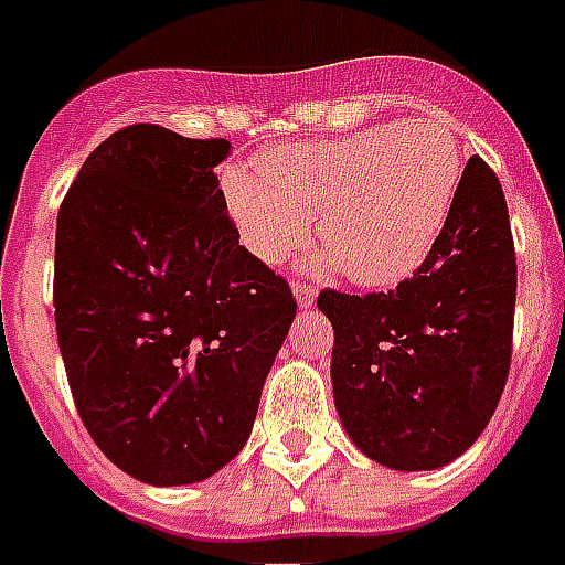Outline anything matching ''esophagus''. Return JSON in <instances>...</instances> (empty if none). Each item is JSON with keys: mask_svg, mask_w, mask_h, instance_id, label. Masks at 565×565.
<instances>
[{"mask_svg": "<svg viewBox=\"0 0 565 565\" xmlns=\"http://www.w3.org/2000/svg\"><path fill=\"white\" fill-rule=\"evenodd\" d=\"M318 288L312 282H295V300H298L300 309L312 307V300H316Z\"/></svg>", "mask_w": 565, "mask_h": 565, "instance_id": "esophagus-1", "label": "esophagus"}]
</instances>
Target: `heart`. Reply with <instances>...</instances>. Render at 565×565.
I'll return each mask as SVG.
<instances>
[{
    "label": "heart",
    "instance_id": "b5f03b06",
    "mask_svg": "<svg viewBox=\"0 0 565 565\" xmlns=\"http://www.w3.org/2000/svg\"><path fill=\"white\" fill-rule=\"evenodd\" d=\"M258 169L220 172V196L249 253L277 265L307 244L318 214L324 247L372 288L396 286L423 265L461 181L459 146L435 121L288 142L258 157Z\"/></svg>",
    "mask_w": 565,
    "mask_h": 565
}]
</instances>
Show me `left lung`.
I'll return each instance as SVG.
<instances>
[{
  "label": "left lung",
  "instance_id": "obj_1",
  "mask_svg": "<svg viewBox=\"0 0 565 565\" xmlns=\"http://www.w3.org/2000/svg\"><path fill=\"white\" fill-rule=\"evenodd\" d=\"M515 244L494 169L470 157L435 247L390 291L324 288L333 398L369 459L435 470L482 435L507 387L515 321Z\"/></svg>",
  "mask_w": 565,
  "mask_h": 565
}]
</instances>
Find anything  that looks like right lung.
<instances>
[{"label": "right lung", "instance_id": "1", "mask_svg": "<svg viewBox=\"0 0 565 565\" xmlns=\"http://www.w3.org/2000/svg\"><path fill=\"white\" fill-rule=\"evenodd\" d=\"M226 139L130 125L62 199L53 307L71 396L106 459L148 486L217 473L247 444L298 300L241 247Z\"/></svg>", "mask_w": 565, "mask_h": 565}]
</instances>
